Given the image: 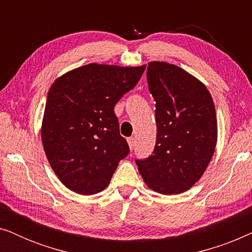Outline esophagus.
I'll return each instance as SVG.
<instances>
[{"mask_svg": "<svg viewBox=\"0 0 252 252\" xmlns=\"http://www.w3.org/2000/svg\"><path fill=\"white\" fill-rule=\"evenodd\" d=\"M127 142H128V146H129V149L132 150L134 147H135V139L134 137H128L127 139Z\"/></svg>", "mask_w": 252, "mask_h": 252, "instance_id": "obj_1", "label": "esophagus"}]
</instances>
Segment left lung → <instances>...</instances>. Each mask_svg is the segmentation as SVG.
Listing matches in <instances>:
<instances>
[{"label":"left lung","mask_w":252,"mask_h":252,"mask_svg":"<svg viewBox=\"0 0 252 252\" xmlns=\"http://www.w3.org/2000/svg\"><path fill=\"white\" fill-rule=\"evenodd\" d=\"M147 79L156 102L157 140L154 155L136 165L150 189L181 194L201 179L215 153V103L202 81L174 64L150 62Z\"/></svg>","instance_id":"left-lung-1"}]
</instances>
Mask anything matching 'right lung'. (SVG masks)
Segmentation results:
<instances>
[{"instance_id":"right-lung-1","label":"right lung","mask_w":252,"mask_h":252,"mask_svg":"<svg viewBox=\"0 0 252 252\" xmlns=\"http://www.w3.org/2000/svg\"><path fill=\"white\" fill-rule=\"evenodd\" d=\"M146 70L91 63L61 75L48 92L41 139L62 184L80 195H94L110 184L129 153L120 135L116 103Z\"/></svg>"}]
</instances>
